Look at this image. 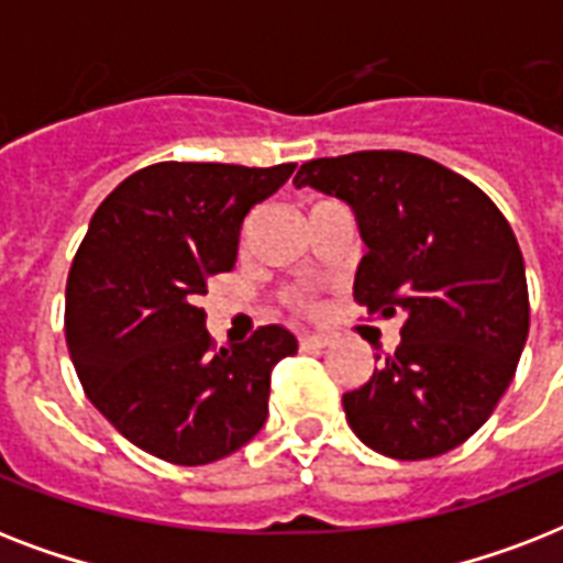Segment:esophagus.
<instances>
[{
	"instance_id": "esophagus-1",
	"label": "esophagus",
	"mask_w": 563,
	"mask_h": 563,
	"mask_svg": "<svg viewBox=\"0 0 563 563\" xmlns=\"http://www.w3.org/2000/svg\"><path fill=\"white\" fill-rule=\"evenodd\" d=\"M300 351H321V347H327L330 344V339L327 335H316V333H303L298 339Z\"/></svg>"
}]
</instances>
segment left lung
I'll return each instance as SVG.
<instances>
[{
    "label": "left lung",
    "instance_id": "obj_1",
    "mask_svg": "<svg viewBox=\"0 0 563 563\" xmlns=\"http://www.w3.org/2000/svg\"><path fill=\"white\" fill-rule=\"evenodd\" d=\"M295 187L342 198L368 247L353 298L402 312L400 344L342 397L347 423L402 462L453 450L490 418L529 335L515 230L462 175L409 152H353L300 166Z\"/></svg>",
    "mask_w": 563,
    "mask_h": 563
}]
</instances>
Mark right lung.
Segmentation results:
<instances>
[{
	"instance_id": "1",
	"label": "right lung",
	"mask_w": 563,
	"mask_h": 563,
	"mask_svg": "<svg viewBox=\"0 0 563 563\" xmlns=\"http://www.w3.org/2000/svg\"><path fill=\"white\" fill-rule=\"evenodd\" d=\"M295 163H154L101 201L66 280V347L90 402L163 462H219L263 429L272 368L298 353L280 324L216 351L207 280L233 268L239 230Z\"/></svg>"
}]
</instances>
